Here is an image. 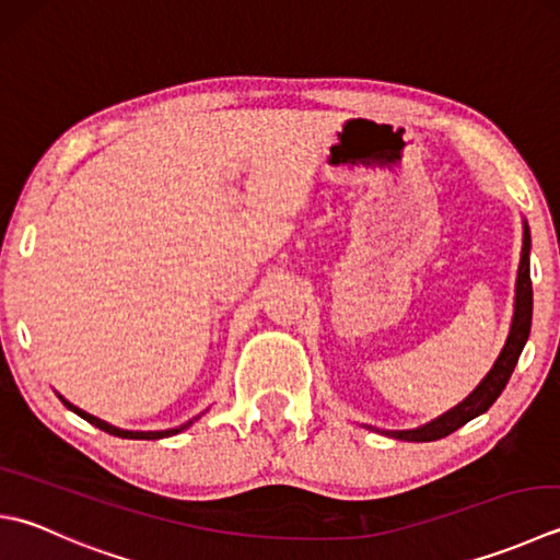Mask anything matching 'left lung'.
<instances>
[{"mask_svg": "<svg viewBox=\"0 0 560 560\" xmlns=\"http://www.w3.org/2000/svg\"><path fill=\"white\" fill-rule=\"evenodd\" d=\"M529 247H532V237H529V228H524V245H522V261H520V271H517V299H514V317H512V327H510V337L505 347L495 361V366L490 369V374L480 381V386L470 393V396L456 405L454 410H448L442 418H436L434 422L420 427V430H405V432H386L396 440L402 442H436L442 436L456 432L458 427H464L468 420L483 415L492 402L498 400V396L505 390L508 381L512 376L514 366H517V359L522 354L524 345L529 339L532 330V277H529Z\"/></svg>", "mask_w": 560, "mask_h": 560, "instance_id": "1", "label": "left lung"}]
</instances>
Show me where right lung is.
<instances>
[{"instance_id": "right-lung-1", "label": "right lung", "mask_w": 560, "mask_h": 560, "mask_svg": "<svg viewBox=\"0 0 560 560\" xmlns=\"http://www.w3.org/2000/svg\"><path fill=\"white\" fill-rule=\"evenodd\" d=\"M65 405H68V408L72 410V412H77L80 415L82 420H86L90 424H94V427H98V430H104V432H108V434H114V436H124V440H162V436H172V434H177V432H182V430H186V427H189L191 422H186V424H182V427H177V430H164V432H126V430H116V427H112V424H106V422H102V420H96V418H92V415H86V412H82L80 408H74V405H70L68 400H62Z\"/></svg>"}]
</instances>
